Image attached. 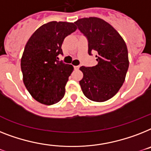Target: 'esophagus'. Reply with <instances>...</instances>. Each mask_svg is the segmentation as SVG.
<instances>
[{"label":"esophagus","instance_id":"34e87169","mask_svg":"<svg viewBox=\"0 0 151 151\" xmlns=\"http://www.w3.org/2000/svg\"><path fill=\"white\" fill-rule=\"evenodd\" d=\"M80 67H81V66H80V65H78V66H75V67H74V68H75L76 70H79Z\"/></svg>","mask_w":151,"mask_h":151}]
</instances>
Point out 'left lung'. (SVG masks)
<instances>
[{"label": "left lung", "instance_id": "1", "mask_svg": "<svg viewBox=\"0 0 151 151\" xmlns=\"http://www.w3.org/2000/svg\"><path fill=\"white\" fill-rule=\"evenodd\" d=\"M75 23L88 42V54L96 53L98 64L81 67L83 78L80 85L91 101L102 102L118 92L124 83L129 68L128 50L119 32L101 18L90 17Z\"/></svg>", "mask_w": 151, "mask_h": 151}]
</instances>
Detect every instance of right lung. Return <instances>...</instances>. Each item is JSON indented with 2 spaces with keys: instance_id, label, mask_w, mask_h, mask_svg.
I'll return each instance as SVG.
<instances>
[{
  "instance_id": "right-lung-1",
  "label": "right lung",
  "mask_w": 151,
  "mask_h": 151,
  "mask_svg": "<svg viewBox=\"0 0 151 151\" xmlns=\"http://www.w3.org/2000/svg\"><path fill=\"white\" fill-rule=\"evenodd\" d=\"M76 29L74 23L50 22L40 26L27 42L21 60L23 82L40 103L53 105L64 96L73 67L59 61L58 56L63 55L64 39Z\"/></svg>"
}]
</instances>
